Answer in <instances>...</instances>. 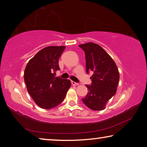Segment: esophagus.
Wrapping results in <instances>:
<instances>
[{
  "mask_svg": "<svg viewBox=\"0 0 147 147\" xmlns=\"http://www.w3.org/2000/svg\"><path fill=\"white\" fill-rule=\"evenodd\" d=\"M71 82L72 85H74V86H78V83H77V82H75L74 81H71Z\"/></svg>",
  "mask_w": 147,
  "mask_h": 147,
  "instance_id": "obj_1",
  "label": "esophagus"
}]
</instances>
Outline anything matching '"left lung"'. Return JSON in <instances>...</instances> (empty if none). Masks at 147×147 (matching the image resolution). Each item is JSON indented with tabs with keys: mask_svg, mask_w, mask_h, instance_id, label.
I'll list each match as a JSON object with an SVG mask.
<instances>
[{
	"mask_svg": "<svg viewBox=\"0 0 147 147\" xmlns=\"http://www.w3.org/2000/svg\"><path fill=\"white\" fill-rule=\"evenodd\" d=\"M79 47L86 55V72L94 74L90 77L91 85H86L87 95L82 100L92 110H103L116 92L120 78L118 67L112 57L98 44L90 42Z\"/></svg>",
	"mask_w": 147,
	"mask_h": 147,
	"instance_id": "left-lung-1",
	"label": "left lung"
}]
</instances>
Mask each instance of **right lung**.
I'll return each instance as SVG.
<instances>
[{
	"label": "right lung",
	"mask_w": 147,
	"mask_h": 147,
	"mask_svg": "<svg viewBox=\"0 0 147 147\" xmlns=\"http://www.w3.org/2000/svg\"><path fill=\"white\" fill-rule=\"evenodd\" d=\"M64 46H49L40 50L27 63L24 80L34 101L43 109H51L63 101L71 86L69 80L55 77Z\"/></svg>",
	"instance_id": "right-lung-1"
}]
</instances>
